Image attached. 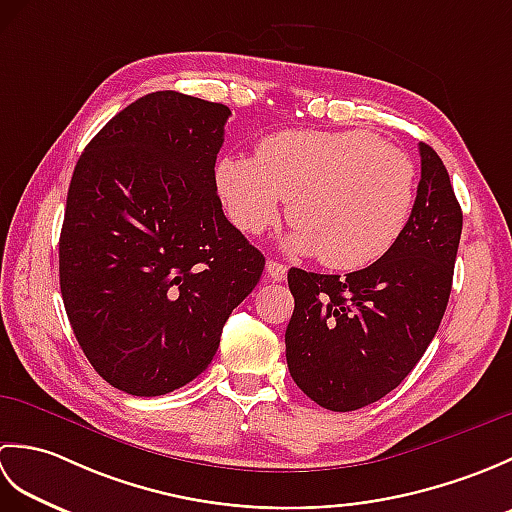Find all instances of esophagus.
<instances>
[{"instance_id":"1","label":"esophagus","mask_w":512,"mask_h":512,"mask_svg":"<svg viewBox=\"0 0 512 512\" xmlns=\"http://www.w3.org/2000/svg\"><path fill=\"white\" fill-rule=\"evenodd\" d=\"M266 273H268V277L273 279V281H284L286 275H288V268L284 264L275 262V259H268V262H266Z\"/></svg>"}]
</instances>
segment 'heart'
Listing matches in <instances>:
<instances>
[{"label": "heart", "instance_id": "heart-1", "mask_svg": "<svg viewBox=\"0 0 512 512\" xmlns=\"http://www.w3.org/2000/svg\"><path fill=\"white\" fill-rule=\"evenodd\" d=\"M217 193L242 233L277 224L284 200L295 224L288 246L334 270H358L389 253L416 204L418 171L405 149L365 129H290L266 136L255 158L226 156Z\"/></svg>", "mask_w": 512, "mask_h": 512}]
</instances>
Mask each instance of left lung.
I'll return each instance as SVG.
<instances>
[{"label": "left lung", "instance_id": "obj_1", "mask_svg": "<svg viewBox=\"0 0 512 512\" xmlns=\"http://www.w3.org/2000/svg\"><path fill=\"white\" fill-rule=\"evenodd\" d=\"M462 209L447 167L420 143V182L405 233L354 273H288L295 312L286 361L299 389L330 411H354L407 378L447 310Z\"/></svg>", "mask_w": 512, "mask_h": 512}]
</instances>
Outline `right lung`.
Wrapping results in <instances>:
<instances>
[{
    "label": "right lung",
    "mask_w": 512,
    "mask_h": 512,
    "mask_svg": "<svg viewBox=\"0 0 512 512\" xmlns=\"http://www.w3.org/2000/svg\"><path fill=\"white\" fill-rule=\"evenodd\" d=\"M231 110L154 92L76 162L59 237L63 306L112 387L162 396L202 374L266 259L226 220L215 160Z\"/></svg>",
    "instance_id": "obj_1"
}]
</instances>
